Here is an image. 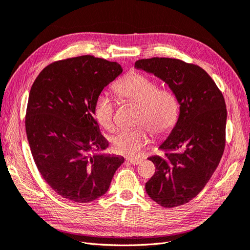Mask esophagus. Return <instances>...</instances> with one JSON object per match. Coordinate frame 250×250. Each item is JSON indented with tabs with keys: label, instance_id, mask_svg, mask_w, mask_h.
Returning a JSON list of instances; mask_svg holds the SVG:
<instances>
[{
	"label": "esophagus",
	"instance_id": "esophagus-1",
	"mask_svg": "<svg viewBox=\"0 0 250 250\" xmlns=\"http://www.w3.org/2000/svg\"><path fill=\"white\" fill-rule=\"evenodd\" d=\"M127 161L132 165H139L143 162V160H141V158H130V157H128Z\"/></svg>",
	"mask_w": 250,
	"mask_h": 250
}]
</instances>
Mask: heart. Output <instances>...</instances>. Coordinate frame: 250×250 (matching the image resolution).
I'll list each match as a JSON object with an SVG mask.
<instances>
[{"label": "heart", "mask_w": 250, "mask_h": 250, "mask_svg": "<svg viewBox=\"0 0 250 250\" xmlns=\"http://www.w3.org/2000/svg\"><path fill=\"white\" fill-rule=\"evenodd\" d=\"M115 90L122 100L140 105L137 123L146 125L155 138L169 134L178 118V101L172 90L158 88V83L145 75L133 73L121 79ZM116 103L107 93H100L94 103V115L105 130L113 131ZM146 126L121 130L112 138V147L119 154L138 156L150 142V133Z\"/></svg>", "instance_id": "1"}]
</instances>
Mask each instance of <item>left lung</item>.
Masks as SVG:
<instances>
[{
    "mask_svg": "<svg viewBox=\"0 0 250 250\" xmlns=\"http://www.w3.org/2000/svg\"><path fill=\"white\" fill-rule=\"evenodd\" d=\"M165 81L179 103V117L161 155L148 160L155 173L146 183L149 197L174 208L196 197L217 169L225 148L226 105L215 81L202 67L175 58L153 57L134 63Z\"/></svg>",
    "mask_w": 250,
    "mask_h": 250,
    "instance_id": "1",
    "label": "left lung"
}]
</instances>
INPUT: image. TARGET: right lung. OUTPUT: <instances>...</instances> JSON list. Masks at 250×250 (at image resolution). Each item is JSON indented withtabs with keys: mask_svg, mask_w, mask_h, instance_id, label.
<instances>
[{
	"mask_svg": "<svg viewBox=\"0 0 250 250\" xmlns=\"http://www.w3.org/2000/svg\"><path fill=\"white\" fill-rule=\"evenodd\" d=\"M122 71L118 62L83 55L50 63L33 82L25 119L30 150L42 178L67 200L101 197L124 163L102 153L108 142L94 115L97 96Z\"/></svg>",
	"mask_w": 250,
	"mask_h": 250,
	"instance_id": "right-lung-1",
	"label": "right lung"
}]
</instances>
